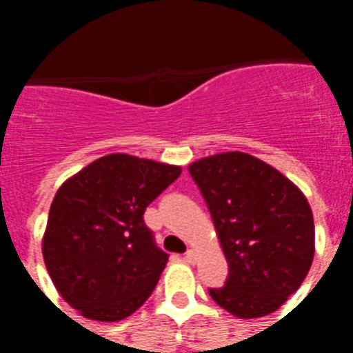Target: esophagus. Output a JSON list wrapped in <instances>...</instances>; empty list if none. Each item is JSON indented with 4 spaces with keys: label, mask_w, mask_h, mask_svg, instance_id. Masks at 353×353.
<instances>
[{
    "label": "esophagus",
    "mask_w": 353,
    "mask_h": 353,
    "mask_svg": "<svg viewBox=\"0 0 353 353\" xmlns=\"http://www.w3.org/2000/svg\"><path fill=\"white\" fill-rule=\"evenodd\" d=\"M183 259H185V263H191V265H192V263L196 261V253L192 252V250H189V252L183 255Z\"/></svg>",
    "instance_id": "34e87169"
}]
</instances>
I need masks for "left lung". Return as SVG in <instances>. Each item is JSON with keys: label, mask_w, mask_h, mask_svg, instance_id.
<instances>
[{"label": "left lung", "mask_w": 353, "mask_h": 353, "mask_svg": "<svg viewBox=\"0 0 353 353\" xmlns=\"http://www.w3.org/2000/svg\"><path fill=\"white\" fill-rule=\"evenodd\" d=\"M229 278L210 295L236 318H261L293 295L314 259V217L299 187L270 164L230 151L192 162Z\"/></svg>", "instance_id": "left-lung-1"}]
</instances>
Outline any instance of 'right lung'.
I'll return each mask as SVG.
<instances>
[{
    "label": "right lung",
    "instance_id": "add662e5",
    "mask_svg": "<svg viewBox=\"0 0 353 353\" xmlns=\"http://www.w3.org/2000/svg\"><path fill=\"white\" fill-rule=\"evenodd\" d=\"M179 166L113 153L70 177L50 204L43 259L58 293L85 318H128L153 293L168 253L143 221Z\"/></svg>",
    "mask_w": 353,
    "mask_h": 353
}]
</instances>
